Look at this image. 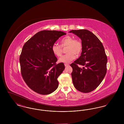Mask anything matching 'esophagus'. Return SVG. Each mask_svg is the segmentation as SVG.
I'll return each mask as SVG.
<instances>
[{
	"mask_svg": "<svg viewBox=\"0 0 124 124\" xmlns=\"http://www.w3.org/2000/svg\"><path fill=\"white\" fill-rule=\"evenodd\" d=\"M69 64H65V66H69Z\"/></svg>",
	"mask_w": 124,
	"mask_h": 124,
	"instance_id": "1",
	"label": "esophagus"
}]
</instances>
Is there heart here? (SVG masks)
Instances as JSON below:
<instances>
[{
  "mask_svg": "<svg viewBox=\"0 0 124 124\" xmlns=\"http://www.w3.org/2000/svg\"><path fill=\"white\" fill-rule=\"evenodd\" d=\"M60 46L57 44H54L52 46V51L53 54L57 56L60 57L63 53V49L61 47L67 46L66 53L67 54L62 56L59 59L60 62L69 63L76 58V55L79 56L83 50V44L79 39H74L70 36L64 37L60 40Z\"/></svg>",
  "mask_w": 124,
  "mask_h": 124,
  "instance_id": "obj_1",
  "label": "heart"
}]
</instances>
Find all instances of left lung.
I'll return each mask as SVG.
<instances>
[{"mask_svg":"<svg viewBox=\"0 0 124 124\" xmlns=\"http://www.w3.org/2000/svg\"><path fill=\"white\" fill-rule=\"evenodd\" d=\"M83 44L79 58L71 64L72 82L77 90L84 93L93 91L100 85L106 74L107 58L104 47L100 39L87 30H71ZM82 65L83 68L78 65Z\"/></svg>","mask_w":124,"mask_h":124,"instance_id":"8db88e82","label":"left lung"}]
</instances>
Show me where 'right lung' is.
<instances>
[{"label":"right lung","instance_id":"right-lung-1","mask_svg":"<svg viewBox=\"0 0 124 124\" xmlns=\"http://www.w3.org/2000/svg\"><path fill=\"white\" fill-rule=\"evenodd\" d=\"M66 34L61 31L44 30L25 42L19 57L21 73L30 88L42 95L49 94L59 86L58 78L65 69L52 46L59 37Z\"/></svg>","mask_w":124,"mask_h":124}]
</instances>
